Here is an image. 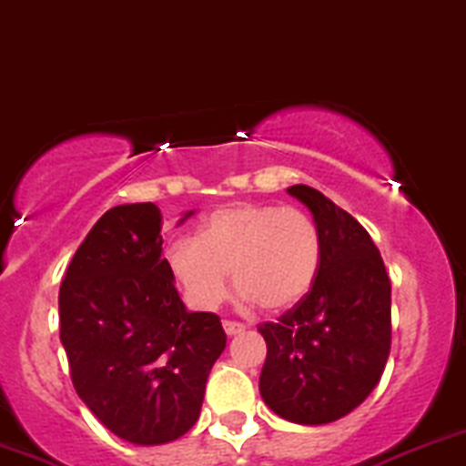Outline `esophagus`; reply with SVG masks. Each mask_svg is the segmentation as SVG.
Masks as SVG:
<instances>
[{
    "label": "esophagus",
    "instance_id": "esophagus-1",
    "mask_svg": "<svg viewBox=\"0 0 466 466\" xmlns=\"http://www.w3.org/2000/svg\"><path fill=\"white\" fill-rule=\"evenodd\" d=\"M223 329H225V333H228V336H237V333L246 331V324L234 322V320H225L223 322Z\"/></svg>",
    "mask_w": 466,
    "mask_h": 466
}]
</instances>
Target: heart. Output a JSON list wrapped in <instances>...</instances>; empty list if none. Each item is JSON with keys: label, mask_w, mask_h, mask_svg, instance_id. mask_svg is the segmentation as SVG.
<instances>
[{"label": "heart", "mask_w": 466, "mask_h": 466, "mask_svg": "<svg viewBox=\"0 0 466 466\" xmlns=\"http://www.w3.org/2000/svg\"><path fill=\"white\" fill-rule=\"evenodd\" d=\"M164 261L194 309L218 307L232 270L241 302L279 313L302 302L316 284L322 234L298 207L232 203L211 211L196 238H176Z\"/></svg>", "instance_id": "b5f03b06"}]
</instances>
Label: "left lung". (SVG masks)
I'll return each mask as SVG.
<instances>
[{"mask_svg": "<svg viewBox=\"0 0 466 466\" xmlns=\"http://www.w3.org/2000/svg\"><path fill=\"white\" fill-rule=\"evenodd\" d=\"M289 194L320 228L322 266L302 302L259 324L268 345L259 392L281 420L320 426L350 415L380 380L392 340L390 279L354 216L313 187Z\"/></svg>", "mask_w": 466, "mask_h": 466, "instance_id": "1", "label": "left lung"}]
</instances>
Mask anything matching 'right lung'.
<instances>
[{"label":"right lung","mask_w":466,"mask_h":466,"mask_svg":"<svg viewBox=\"0 0 466 466\" xmlns=\"http://www.w3.org/2000/svg\"><path fill=\"white\" fill-rule=\"evenodd\" d=\"M159 229L153 203L107 209L58 295L60 342L78 397L107 431L142 446L177 440L198 421L207 377L228 342L216 313L182 304Z\"/></svg>","instance_id":"1"}]
</instances>
